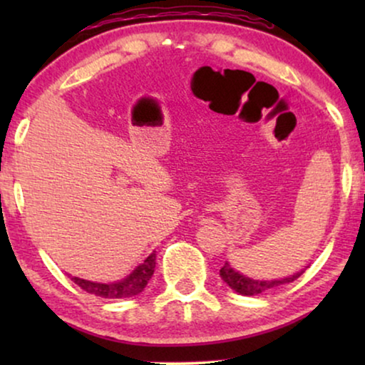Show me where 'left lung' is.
I'll list each match as a JSON object with an SVG mask.
<instances>
[{
    "label": "left lung",
    "mask_w": 365,
    "mask_h": 365,
    "mask_svg": "<svg viewBox=\"0 0 365 365\" xmlns=\"http://www.w3.org/2000/svg\"><path fill=\"white\" fill-rule=\"evenodd\" d=\"M302 272L304 271L296 272V274H292V276L284 277V279H274V281H256V279L246 277V276H242V274H239L237 271H234V269L231 267V264H229L227 261L224 262L221 271H219L222 281L226 282L229 287L234 289L236 292L242 294V296H257V294L271 291V289L284 286V284L294 282Z\"/></svg>",
    "instance_id": "1"
}]
</instances>
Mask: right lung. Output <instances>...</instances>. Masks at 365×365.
<instances>
[{"instance_id": "1", "label": "right lung", "mask_w": 365, "mask_h": 365, "mask_svg": "<svg viewBox=\"0 0 365 365\" xmlns=\"http://www.w3.org/2000/svg\"><path fill=\"white\" fill-rule=\"evenodd\" d=\"M154 267H156V254L153 252L149 254V256L144 259V262L139 264V266L134 269L126 279H123V281L101 284V282L86 281V279H79V277H73V281L74 284H78L83 291L94 294V296L104 297V299L133 297L144 291V287L148 286L149 279L153 277Z\"/></svg>"}]
</instances>
